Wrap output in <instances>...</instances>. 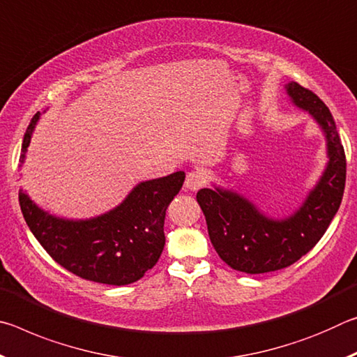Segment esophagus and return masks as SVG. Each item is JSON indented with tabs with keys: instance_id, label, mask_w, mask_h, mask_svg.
<instances>
[{
	"instance_id": "esophagus-1",
	"label": "esophagus",
	"mask_w": 357,
	"mask_h": 357,
	"mask_svg": "<svg viewBox=\"0 0 357 357\" xmlns=\"http://www.w3.org/2000/svg\"><path fill=\"white\" fill-rule=\"evenodd\" d=\"M203 184H204V178H203L202 173H198V172L187 173L185 181H184V187L187 190L195 192V190L200 189Z\"/></svg>"
}]
</instances>
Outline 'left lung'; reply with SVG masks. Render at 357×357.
Segmentation results:
<instances>
[{"label":"left lung","instance_id":"obj_1","mask_svg":"<svg viewBox=\"0 0 357 357\" xmlns=\"http://www.w3.org/2000/svg\"><path fill=\"white\" fill-rule=\"evenodd\" d=\"M285 89L291 104L309 113L326 138L328 164L301 206L275 219L236 190L214 185L197 193L215 252L229 268L245 274L283 269L310 252L337 214L345 190V151L329 108L296 82Z\"/></svg>","mask_w":357,"mask_h":357}]
</instances>
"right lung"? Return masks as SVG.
Wrapping results in <instances>:
<instances>
[{
  "label": "right lung",
  "instance_id": "right-lung-1",
  "mask_svg": "<svg viewBox=\"0 0 357 357\" xmlns=\"http://www.w3.org/2000/svg\"><path fill=\"white\" fill-rule=\"evenodd\" d=\"M39 118L38 112L23 138L22 164ZM184 179V172H176L138 183L116 208L91 219L53 215L23 189L19 202L34 238L58 264L82 279L121 287L140 280L160 258L167 208Z\"/></svg>",
  "mask_w": 357,
  "mask_h": 357
}]
</instances>
